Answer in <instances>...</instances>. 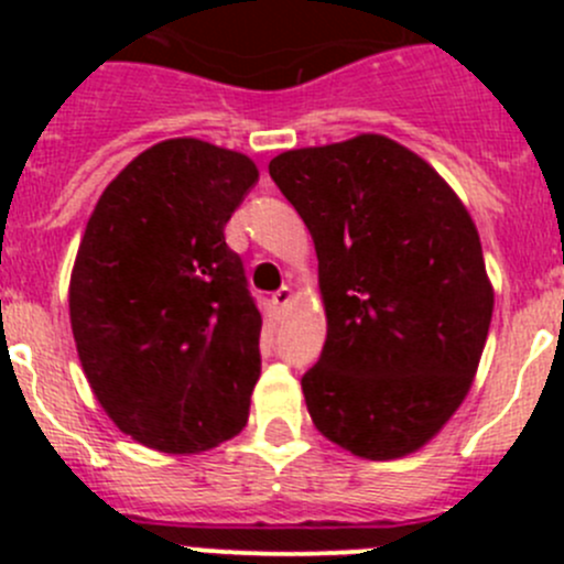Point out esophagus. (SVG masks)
<instances>
[{
    "label": "esophagus",
    "instance_id": "esophagus-1",
    "mask_svg": "<svg viewBox=\"0 0 564 564\" xmlns=\"http://www.w3.org/2000/svg\"><path fill=\"white\" fill-rule=\"evenodd\" d=\"M292 300H294V292L289 286H281L275 294H272V305H275L278 314H283V311L292 305Z\"/></svg>",
    "mask_w": 564,
    "mask_h": 564
}]
</instances>
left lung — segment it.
<instances>
[{
	"mask_svg": "<svg viewBox=\"0 0 564 564\" xmlns=\"http://www.w3.org/2000/svg\"><path fill=\"white\" fill-rule=\"evenodd\" d=\"M270 176L308 226L327 314L303 377L311 420L360 458L420 451L475 379L494 289L469 213L388 135L281 152Z\"/></svg>",
	"mask_w": 564,
	"mask_h": 564,
	"instance_id": "left-lung-1",
	"label": "left lung"
}]
</instances>
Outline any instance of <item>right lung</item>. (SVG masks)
<instances>
[{
    "label": "right lung",
    "instance_id": "1",
    "mask_svg": "<svg viewBox=\"0 0 564 564\" xmlns=\"http://www.w3.org/2000/svg\"><path fill=\"white\" fill-rule=\"evenodd\" d=\"M256 180L242 152L161 141L108 182L78 246V360L117 429L161 453L209 451L248 423L261 314L224 229Z\"/></svg>",
    "mask_w": 564,
    "mask_h": 564
}]
</instances>
